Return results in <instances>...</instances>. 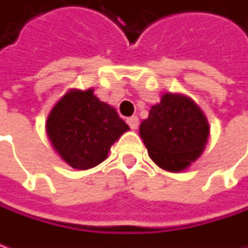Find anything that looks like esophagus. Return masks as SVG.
I'll return each mask as SVG.
<instances>
[{"instance_id":"34e87169","label":"esophagus","mask_w":248,"mask_h":248,"mask_svg":"<svg viewBox=\"0 0 248 248\" xmlns=\"http://www.w3.org/2000/svg\"><path fill=\"white\" fill-rule=\"evenodd\" d=\"M127 123H128V125L131 127V128L137 129L139 125V119L137 117V116H132V117L127 119Z\"/></svg>"}]
</instances>
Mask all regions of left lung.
I'll return each instance as SVG.
<instances>
[{
    "mask_svg": "<svg viewBox=\"0 0 248 248\" xmlns=\"http://www.w3.org/2000/svg\"><path fill=\"white\" fill-rule=\"evenodd\" d=\"M139 135L156 166L182 172L202 157L210 138V124L192 98L167 92L150 108L148 119L142 120Z\"/></svg>",
    "mask_w": 248,
    "mask_h": 248,
    "instance_id": "obj_1",
    "label": "left lung"
}]
</instances>
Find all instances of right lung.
Masks as SVG:
<instances>
[{
	"instance_id": "right-lung-1",
	"label": "right lung",
	"mask_w": 248,
	"mask_h": 248,
	"mask_svg": "<svg viewBox=\"0 0 248 248\" xmlns=\"http://www.w3.org/2000/svg\"><path fill=\"white\" fill-rule=\"evenodd\" d=\"M45 131L56 155L84 171L105 161L129 127L113 106L93 95V88H70L49 110Z\"/></svg>"
}]
</instances>
